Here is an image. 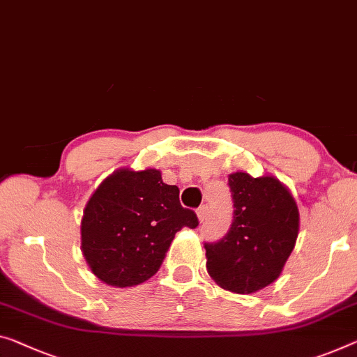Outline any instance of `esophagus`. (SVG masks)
<instances>
[{"label":"esophagus","instance_id":"esophagus-1","mask_svg":"<svg viewBox=\"0 0 357 357\" xmlns=\"http://www.w3.org/2000/svg\"><path fill=\"white\" fill-rule=\"evenodd\" d=\"M208 215H210L208 205H202V206H199V210H197V216H199L200 222H204V221L206 220V218H208Z\"/></svg>","mask_w":357,"mask_h":357}]
</instances>
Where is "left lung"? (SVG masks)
<instances>
[{
	"instance_id": "8db88e82",
	"label": "left lung",
	"mask_w": 357,
	"mask_h": 357,
	"mask_svg": "<svg viewBox=\"0 0 357 357\" xmlns=\"http://www.w3.org/2000/svg\"><path fill=\"white\" fill-rule=\"evenodd\" d=\"M234 204L232 225L216 242H205L206 271L222 289L253 294L282 273L298 237V206L273 176L237 172L227 179Z\"/></svg>"
}]
</instances>
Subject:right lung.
Returning <instances> with one entry per match:
<instances>
[{"mask_svg":"<svg viewBox=\"0 0 357 357\" xmlns=\"http://www.w3.org/2000/svg\"><path fill=\"white\" fill-rule=\"evenodd\" d=\"M199 226L195 211L179 204L178 185L158 169H119L96 189L82 220V250L96 278L132 287L160 269L174 234Z\"/></svg>","mask_w":357,"mask_h":357,"instance_id":"obj_1","label":"right lung"}]
</instances>
